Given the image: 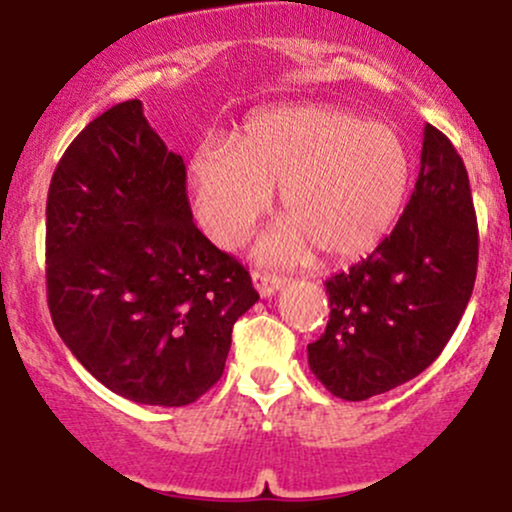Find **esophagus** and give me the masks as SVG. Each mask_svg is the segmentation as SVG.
Segmentation results:
<instances>
[{
	"instance_id": "1",
	"label": "esophagus",
	"mask_w": 512,
	"mask_h": 512,
	"mask_svg": "<svg viewBox=\"0 0 512 512\" xmlns=\"http://www.w3.org/2000/svg\"><path fill=\"white\" fill-rule=\"evenodd\" d=\"M251 280H254V287L261 297H271L285 285V278H280V275H273V273H266V271H254L251 273Z\"/></svg>"
}]
</instances>
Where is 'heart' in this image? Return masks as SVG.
I'll return each mask as SVG.
<instances>
[{"instance_id":"1","label":"heart","mask_w":512,"mask_h":512,"mask_svg":"<svg viewBox=\"0 0 512 512\" xmlns=\"http://www.w3.org/2000/svg\"><path fill=\"white\" fill-rule=\"evenodd\" d=\"M409 181V154L392 125L321 103L258 111L234 147L208 140L188 159L195 217L220 246L249 237L280 188L285 220L256 249L266 263H297L312 249L365 254L392 229Z\"/></svg>"}]
</instances>
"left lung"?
<instances>
[{
	"label": "left lung",
	"instance_id": "obj_1",
	"mask_svg": "<svg viewBox=\"0 0 512 512\" xmlns=\"http://www.w3.org/2000/svg\"><path fill=\"white\" fill-rule=\"evenodd\" d=\"M479 263L469 176L452 142L423 130L421 171L396 227L326 280L331 314L309 370L338 399L365 401L413 380L455 333Z\"/></svg>",
	"mask_w": 512,
	"mask_h": 512
}]
</instances>
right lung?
<instances>
[{
	"instance_id": "add662e5",
	"label": "right lung",
	"mask_w": 512,
	"mask_h": 512,
	"mask_svg": "<svg viewBox=\"0 0 512 512\" xmlns=\"http://www.w3.org/2000/svg\"><path fill=\"white\" fill-rule=\"evenodd\" d=\"M50 317L103 387L186 406L225 370L251 275L193 225L186 164L142 103L91 120L62 154L45 208Z\"/></svg>"
}]
</instances>
